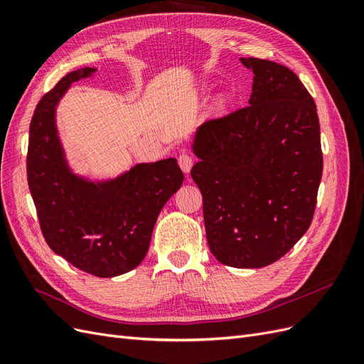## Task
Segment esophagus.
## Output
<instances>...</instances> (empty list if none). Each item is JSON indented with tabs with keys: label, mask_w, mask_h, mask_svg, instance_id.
Masks as SVG:
<instances>
[{
	"label": "esophagus",
	"mask_w": 364,
	"mask_h": 364,
	"mask_svg": "<svg viewBox=\"0 0 364 364\" xmlns=\"http://www.w3.org/2000/svg\"><path fill=\"white\" fill-rule=\"evenodd\" d=\"M179 167L182 168V171L185 174H188L191 171V167H193V159L190 155H186V153H182V155L179 156Z\"/></svg>",
	"instance_id": "34e87169"
}]
</instances>
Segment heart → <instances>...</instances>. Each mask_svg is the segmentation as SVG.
I'll use <instances>...</instances> for the list:
<instances>
[{
    "label": "heart",
    "mask_w": 364,
    "mask_h": 364,
    "mask_svg": "<svg viewBox=\"0 0 364 364\" xmlns=\"http://www.w3.org/2000/svg\"><path fill=\"white\" fill-rule=\"evenodd\" d=\"M215 106L220 109V107H223V100L222 98H220V100H217V103H215Z\"/></svg>",
    "instance_id": "heart-1"
}]
</instances>
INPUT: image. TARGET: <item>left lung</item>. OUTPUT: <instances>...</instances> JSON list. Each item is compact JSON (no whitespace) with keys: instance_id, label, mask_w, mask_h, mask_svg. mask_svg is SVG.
Here are the masks:
<instances>
[{"instance_id":"8db88e82","label":"left lung","mask_w":364,"mask_h":364,"mask_svg":"<svg viewBox=\"0 0 364 364\" xmlns=\"http://www.w3.org/2000/svg\"><path fill=\"white\" fill-rule=\"evenodd\" d=\"M249 106L197 127L191 178L203 197L208 246L222 264L259 269L311 225L323 158L316 103L291 70L257 58Z\"/></svg>"}]
</instances>
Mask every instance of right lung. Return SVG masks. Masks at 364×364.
Wrapping results in <instances>:
<instances>
[{
	"label": "right lung",
	"mask_w": 364,
	"mask_h": 364,
	"mask_svg": "<svg viewBox=\"0 0 364 364\" xmlns=\"http://www.w3.org/2000/svg\"><path fill=\"white\" fill-rule=\"evenodd\" d=\"M97 68L68 73L42 97L30 123L27 178L42 234L54 253L98 278L138 267L164 205L181 188L174 158L139 162L118 176L75 173L58 129V106L73 83Z\"/></svg>",
	"instance_id": "add662e5"
}]
</instances>
